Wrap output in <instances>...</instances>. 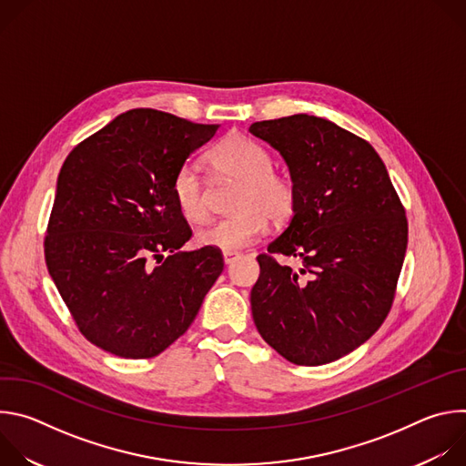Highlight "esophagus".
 Wrapping results in <instances>:
<instances>
[{"instance_id": "34e87169", "label": "esophagus", "mask_w": 466, "mask_h": 466, "mask_svg": "<svg viewBox=\"0 0 466 466\" xmlns=\"http://www.w3.org/2000/svg\"><path fill=\"white\" fill-rule=\"evenodd\" d=\"M236 258H239V254L238 252H223V259H225V263L228 265V263H232Z\"/></svg>"}]
</instances>
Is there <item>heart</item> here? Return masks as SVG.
<instances>
[{"instance_id": "1", "label": "heart", "mask_w": 466, "mask_h": 466, "mask_svg": "<svg viewBox=\"0 0 466 466\" xmlns=\"http://www.w3.org/2000/svg\"><path fill=\"white\" fill-rule=\"evenodd\" d=\"M219 180L238 182L230 218L201 228L195 241L223 252H236L256 241L268 219L286 223L297 208L299 191L284 173L275 171V158L261 144L247 137H228L207 157ZM173 201L187 223H205L210 218L207 186L191 162H184L171 180Z\"/></svg>"}]
</instances>
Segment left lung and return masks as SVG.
I'll return each instance as SVG.
<instances>
[{
    "instance_id": "8db88e82",
    "label": "left lung",
    "mask_w": 466,
    "mask_h": 466,
    "mask_svg": "<svg viewBox=\"0 0 466 466\" xmlns=\"http://www.w3.org/2000/svg\"><path fill=\"white\" fill-rule=\"evenodd\" d=\"M250 132L282 153L299 191L289 227L256 258L254 324L295 365L336 361L390 311L408 247L406 208L374 147L336 123L295 114L256 121Z\"/></svg>"
}]
</instances>
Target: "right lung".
Masks as SVG:
<instances>
[{"label": "right lung", "mask_w": 466, "mask_h": 466, "mask_svg": "<svg viewBox=\"0 0 466 466\" xmlns=\"http://www.w3.org/2000/svg\"><path fill=\"white\" fill-rule=\"evenodd\" d=\"M218 128L135 108L66 157L44 256L92 345L127 360L158 356L189 328L221 275L219 248L178 250L191 228L171 195L178 166Z\"/></svg>", "instance_id": "1"}]
</instances>
